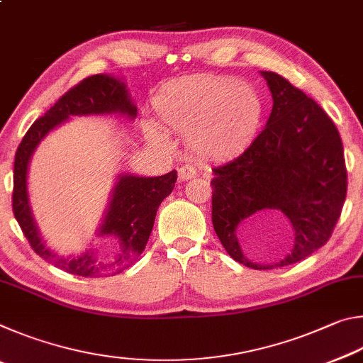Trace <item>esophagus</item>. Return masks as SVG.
Listing matches in <instances>:
<instances>
[{
  "instance_id": "1",
  "label": "esophagus",
  "mask_w": 363,
  "mask_h": 363,
  "mask_svg": "<svg viewBox=\"0 0 363 363\" xmlns=\"http://www.w3.org/2000/svg\"><path fill=\"white\" fill-rule=\"evenodd\" d=\"M196 176V171L195 168L192 167V164H182V167L179 168V179L181 181H187V179H192V177Z\"/></svg>"
}]
</instances>
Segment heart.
Wrapping results in <instances>:
<instances>
[{
  "instance_id": "1",
  "label": "heart",
  "mask_w": 363,
  "mask_h": 363,
  "mask_svg": "<svg viewBox=\"0 0 363 363\" xmlns=\"http://www.w3.org/2000/svg\"><path fill=\"white\" fill-rule=\"evenodd\" d=\"M157 115L163 125L189 133V145L211 160L235 157L259 131L264 104L257 89L233 78H194L176 84L158 97ZM152 138H162L147 125Z\"/></svg>"
}]
</instances>
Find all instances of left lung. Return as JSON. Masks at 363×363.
Masks as SVG:
<instances>
[{"label": "left lung", "mask_w": 363, "mask_h": 363, "mask_svg": "<svg viewBox=\"0 0 363 363\" xmlns=\"http://www.w3.org/2000/svg\"><path fill=\"white\" fill-rule=\"evenodd\" d=\"M274 106L247 150L213 168V227L230 257L266 270L303 261L330 240L347 192L342 143L318 104L274 72H261ZM262 209H279L295 230L294 250L275 264L242 255L238 224Z\"/></svg>", "instance_id": "left-lung-1"}]
</instances>
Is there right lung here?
<instances>
[{"mask_svg": "<svg viewBox=\"0 0 363 363\" xmlns=\"http://www.w3.org/2000/svg\"><path fill=\"white\" fill-rule=\"evenodd\" d=\"M121 113L134 118L138 108L130 99L125 83L108 75L84 78L60 97L36 120L17 147L14 160V189L12 211L23 235L36 255L52 266L82 277L115 275L130 267L143 253L149 240L157 210L162 201L173 192L177 181L176 169L157 177L118 176L112 200L99 229V235L112 240L113 255L108 261L97 259L93 251L78 257H60L46 248L32 216L27 194V169L36 145L46 134L73 115Z\"/></svg>", "mask_w": 363, "mask_h": 363, "instance_id": "obj_1", "label": "right lung"}]
</instances>
